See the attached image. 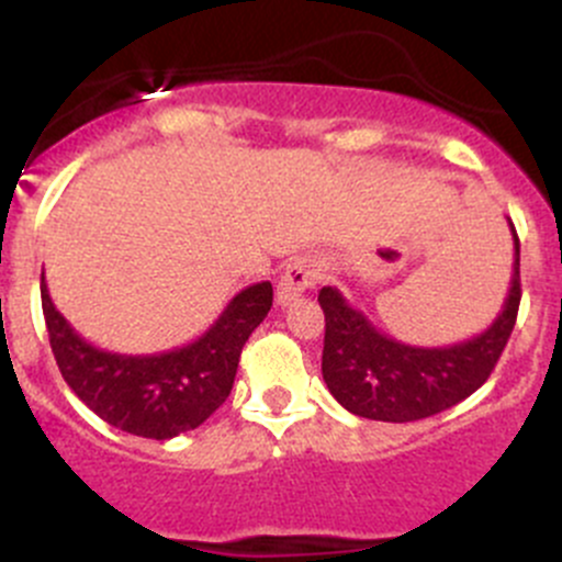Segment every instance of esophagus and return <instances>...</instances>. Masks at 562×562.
<instances>
[{"instance_id": "34e87169", "label": "esophagus", "mask_w": 562, "mask_h": 562, "mask_svg": "<svg viewBox=\"0 0 562 562\" xmlns=\"http://www.w3.org/2000/svg\"><path fill=\"white\" fill-rule=\"evenodd\" d=\"M321 280V266L315 260L296 258L285 266L280 282H277V304H288L296 296H302L310 285Z\"/></svg>"}]
</instances>
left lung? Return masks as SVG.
<instances>
[{"label": "left lung", "instance_id": "8db88e82", "mask_svg": "<svg viewBox=\"0 0 562 562\" xmlns=\"http://www.w3.org/2000/svg\"><path fill=\"white\" fill-rule=\"evenodd\" d=\"M514 234V274L503 313L490 328L449 348H413L378 331L350 307L337 288L317 293L326 315L323 381L345 411L372 422H418L454 407L486 383L514 331L519 313V236Z\"/></svg>", "mask_w": 562, "mask_h": 562}]
</instances>
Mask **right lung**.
<instances>
[{
	"label": "right lung",
	"mask_w": 562,
	"mask_h": 562,
	"mask_svg": "<svg viewBox=\"0 0 562 562\" xmlns=\"http://www.w3.org/2000/svg\"><path fill=\"white\" fill-rule=\"evenodd\" d=\"M271 296V282L249 285L195 342L166 353L124 356L76 334L50 302L45 280L40 282L50 350L67 386L111 427L151 440L201 427L228 400L241 348L269 315Z\"/></svg>",
	"instance_id": "obj_1"
}]
</instances>
